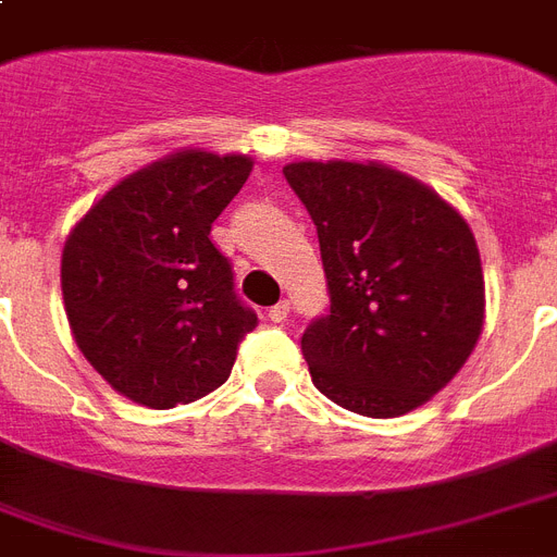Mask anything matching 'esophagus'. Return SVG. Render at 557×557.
I'll return each instance as SVG.
<instances>
[{
	"label": "esophagus",
	"instance_id": "34e87169",
	"mask_svg": "<svg viewBox=\"0 0 557 557\" xmlns=\"http://www.w3.org/2000/svg\"><path fill=\"white\" fill-rule=\"evenodd\" d=\"M265 314H269V321L283 323V321H286V314H288V300H280V304H274Z\"/></svg>",
	"mask_w": 557,
	"mask_h": 557
}]
</instances>
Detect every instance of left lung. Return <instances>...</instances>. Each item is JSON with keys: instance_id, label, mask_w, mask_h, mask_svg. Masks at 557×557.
I'll return each mask as SVG.
<instances>
[{"instance_id": "1", "label": "left lung", "mask_w": 557, "mask_h": 557, "mask_svg": "<svg viewBox=\"0 0 557 557\" xmlns=\"http://www.w3.org/2000/svg\"><path fill=\"white\" fill-rule=\"evenodd\" d=\"M321 239L330 314L300 338L314 387L372 419L431 401L474 352L485 283L471 227L381 161L283 168Z\"/></svg>"}]
</instances>
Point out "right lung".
<instances>
[{
    "label": "right lung",
    "instance_id": "obj_1",
    "mask_svg": "<svg viewBox=\"0 0 557 557\" xmlns=\"http://www.w3.org/2000/svg\"><path fill=\"white\" fill-rule=\"evenodd\" d=\"M251 168L243 152H170L109 187L65 236V318L121 396L168 410L231 375L257 314L236 300L210 225Z\"/></svg>",
    "mask_w": 557,
    "mask_h": 557
}]
</instances>
